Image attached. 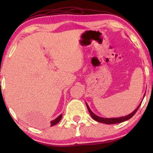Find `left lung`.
Here are the masks:
<instances>
[{"mask_svg":"<svg viewBox=\"0 0 153 153\" xmlns=\"http://www.w3.org/2000/svg\"><path fill=\"white\" fill-rule=\"evenodd\" d=\"M140 105H141V104L139 105V106L136 108V109L134 111L132 112V113H131L130 114L126 116V117H119V118H111V119L102 118V117H98V116H96V114H94L93 113L92 111H91V110L90 109V108H89L88 106V104H86V106H87L88 110L89 113H90V114L91 116V117H92V118L94 119V120L97 121V122H99L104 123V124H117V123L123 122H124V121H127V120H128V119H129L130 118H131V117H132L135 114V113H136V112L137 111V110L139 109V108H140Z\"/></svg>","mask_w":153,"mask_h":153,"instance_id":"1","label":"left lung"}]
</instances>
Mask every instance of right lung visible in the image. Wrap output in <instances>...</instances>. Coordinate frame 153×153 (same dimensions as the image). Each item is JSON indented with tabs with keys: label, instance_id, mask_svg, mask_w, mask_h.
Instances as JSON below:
<instances>
[{
	"label": "right lung",
	"instance_id": "1",
	"mask_svg": "<svg viewBox=\"0 0 153 153\" xmlns=\"http://www.w3.org/2000/svg\"><path fill=\"white\" fill-rule=\"evenodd\" d=\"M61 119H62V115H59L58 117H57V118H56L55 119H54V120H52V121H51L50 122V124H51V126H54V125H55L56 124H57V123H58L59 121L61 120Z\"/></svg>",
	"mask_w": 153,
	"mask_h": 153
}]
</instances>
